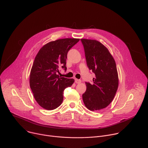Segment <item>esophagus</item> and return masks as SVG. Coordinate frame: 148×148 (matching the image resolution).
<instances>
[{"mask_svg": "<svg viewBox=\"0 0 148 148\" xmlns=\"http://www.w3.org/2000/svg\"><path fill=\"white\" fill-rule=\"evenodd\" d=\"M75 82L76 84H79L81 82V79H75Z\"/></svg>", "mask_w": 148, "mask_h": 148, "instance_id": "esophagus-1", "label": "esophagus"}]
</instances>
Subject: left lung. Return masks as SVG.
Returning <instances> with one entry per match:
<instances>
[{"instance_id":"1","label":"left lung","mask_w":148,"mask_h":148,"mask_svg":"<svg viewBox=\"0 0 148 148\" xmlns=\"http://www.w3.org/2000/svg\"><path fill=\"white\" fill-rule=\"evenodd\" d=\"M87 65L95 75L93 84L86 82L83 102L90 111L106 108L112 101L118 87L115 61L106 47L95 40L82 38Z\"/></svg>"}]
</instances>
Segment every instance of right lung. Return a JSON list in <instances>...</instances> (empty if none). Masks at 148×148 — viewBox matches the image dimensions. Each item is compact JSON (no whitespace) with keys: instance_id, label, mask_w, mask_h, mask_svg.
<instances>
[{"instance_id":"1","label":"right lung","mask_w":148,"mask_h":148,"mask_svg":"<svg viewBox=\"0 0 148 148\" xmlns=\"http://www.w3.org/2000/svg\"><path fill=\"white\" fill-rule=\"evenodd\" d=\"M79 38H62L50 41L36 55L30 74V86L40 106L47 110L58 107L63 101V92L74 82L73 78L60 77L59 68L66 67L69 51Z\"/></svg>"}]
</instances>
